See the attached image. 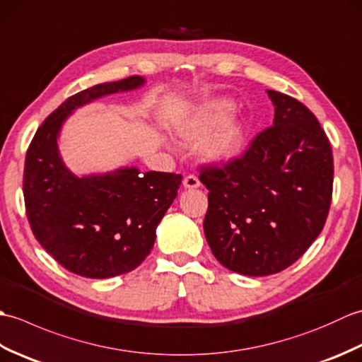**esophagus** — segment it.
Wrapping results in <instances>:
<instances>
[{"instance_id":"1","label":"esophagus","mask_w":362,"mask_h":362,"mask_svg":"<svg viewBox=\"0 0 362 362\" xmlns=\"http://www.w3.org/2000/svg\"><path fill=\"white\" fill-rule=\"evenodd\" d=\"M183 187L188 188V189L199 188V187H201V182H199V179L194 174H189V175L185 177V179H183Z\"/></svg>"}]
</instances>
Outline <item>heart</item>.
Masks as SVG:
<instances>
[{
    "label": "heart",
    "mask_w": 362,
    "mask_h": 362,
    "mask_svg": "<svg viewBox=\"0 0 362 362\" xmlns=\"http://www.w3.org/2000/svg\"><path fill=\"white\" fill-rule=\"evenodd\" d=\"M233 110L232 99H211L191 112L177 134L185 143H197L219 125L202 143L201 153L210 163H227L240 157L245 143V126L240 119H227Z\"/></svg>",
    "instance_id": "1"
}]
</instances>
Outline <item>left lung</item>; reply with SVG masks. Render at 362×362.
Segmentation results:
<instances>
[{
	"mask_svg": "<svg viewBox=\"0 0 362 362\" xmlns=\"http://www.w3.org/2000/svg\"><path fill=\"white\" fill-rule=\"evenodd\" d=\"M267 95L272 127L243 157L199 175L209 189L206 243L222 266L249 276L296 263L324 228L333 193V152L317 118L294 98Z\"/></svg>",
	"mask_w": 362,
	"mask_h": 362,
	"instance_id": "1",
	"label": "left lung"
}]
</instances>
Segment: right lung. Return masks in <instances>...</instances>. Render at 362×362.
<instances>
[{"label": "right lung", "instance_id": "obj_1", "mask_svg": "<svg viewBox=\"0 0 362 362\" xmlns=\"http://www.w3.org/2000/svg\"><path fill=\"white\" fill-rule=\"evenodd\" d=\"M144 83L130 76L79 91L45 119L29 144L23 177L29 226L42 247L76 275L112 279L140 266L182 183L180 174L135 166L76 175L60 157V130L76 109Z\"/></svg>", "mask_w": 362, "mask_h": 362}]
</instances>
